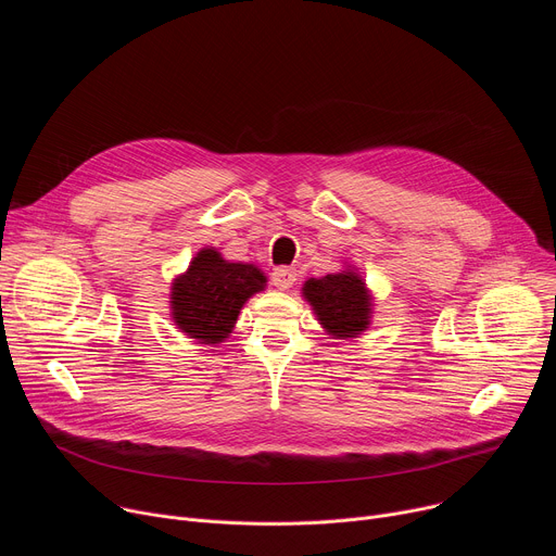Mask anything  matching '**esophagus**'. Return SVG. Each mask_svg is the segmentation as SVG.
Returning <instances> with one entry per match:
<instances>
[{
    "label": "esophagus",
    "instance_id": "obj_1",
    "mask_svg": "<svg viewBox=\"0 0 556 556\" xmlns=\"http://www.w3.org/2000/svg\"><path fill=\"white\" fill-rule=\"evenodd\" d=\"M270 281H273V286H277L279 290H288V288H292L294 281H296V270H294V268H288V266H279V268L273 270Z\"/></svg>",
    "mask_w": 556,
    "mask_h": 556
}]
</instances>
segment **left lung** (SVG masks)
<instances>
[{"instance_id":"left-lung-1","label":"left lung","mask_w":556,"mask_h":556,"mask_svg":"<svg viewBox=\"0 0 556 556\" xmlns=\"http://www.w3.org/2000/svg\"><path fill=\"white\" fill-rule=\"evenodd\" d=\"M303 296L309 301L326 330L334 337H356L369 326L371 296L356 273L307 279Z\"/></svg>"}]
</instances>
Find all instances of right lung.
Masks as SVG:
<instances>
[{"mask_svg": "<svg viewBox=\"0 0 556 556\" xmlns=\"http://www.w3.org/2000/svg\"><path fill=\"white\" fill-rule=\"evenodd\" d=\"M266 277L251 264H230L213 249L200 251L189 270L174 281L172 307L176 326L202 343H222L247 299L264 290Z\"/></svg>", "mask_w": 556, "mask_h": 556, "instance_id": "obj_1", "label": "right lung"}]
</instances>
